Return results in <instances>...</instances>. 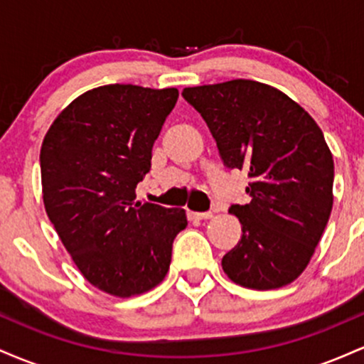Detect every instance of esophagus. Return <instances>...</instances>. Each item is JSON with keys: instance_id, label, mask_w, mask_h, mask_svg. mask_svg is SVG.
I'll return each mask as SVG.
<instances>
[{"instance_id": "esophagus-1", "label": "esophagus", "mask_w": 364, "mask_h": 364, "mask_svg": "<svg viewBox=\"0 0 364 364\" xmlns=\"http://www.w3.org/2000/svg\"><path fill=\"white\" fill-rule=\"evenodd\" d=\"M212 212H188V217L193 220H207V219H212Z\"/></svg>"}]
</instances>
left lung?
Returning a JSON list of instances; mask_svg holds the SVG:
<instances>
[{"label": "left lung", "instance_id": "obj_1", "mask_svg": "<svg viewBox=\"0 0 364 364\" xmlns=\"http://www.w3.org/2000/svg\"><path fill=\"white\" fill-rule=\"evenodd\" d=\"M228 169L248 171L252 202L231 205L241 240L223 258L232 282L275 289L298 279L332 212L333 159L315 119L291 97L255 80L188 87Z\"/></svg>", "mask_w": 364, "mask_h": 364}]
</instances>
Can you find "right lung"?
Returning <instances> with one entry per match:
<instances>
[{"label":"right lung","instance_id":"obj_1","mask_svg":"<svg viewBox=\"0 0 364 364\" xmlns=\"http://www.w3.org/2000/svg\"><path fill=\"white\" fill-rule=\"evenodd\" d=\"M178 89H92L61 111L41 147L43 198L61 243L92 286L118 298L156 287L169 270L183 208L135 202Z\"/></svg>","mask_w":364,"mask_h":364}]
</instances>
